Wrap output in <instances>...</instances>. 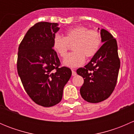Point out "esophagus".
Returning <instances> with one entry per match:
<instances>
[{
    "label": "esophagus",
    "instance_id": "obj_1",
    "mask_svg": "<svg viewBox=\"0 0 134 134\" xmlns=\"http://www.w3.org/2000/svg\"><path fill=\"white\" fill-rule=\"evenodd\" d=\"M72 76L76 75V71L74 69H72Z\"/></svg>",
    "mask_w": 134,
    "mask_h": 134
}]
</instances>
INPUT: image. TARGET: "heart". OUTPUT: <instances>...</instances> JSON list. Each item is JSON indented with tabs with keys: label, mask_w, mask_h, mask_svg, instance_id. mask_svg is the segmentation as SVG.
Wrapping results in <instances>:
<instances>
[{
	"label": "heart",
	"mask_w": 134,
	"mask_h": 134,
	"mask_svg": "<svg viewBox=\"0 0 134 134\" xmlns=\"http://www.w3.org/2000/svg\"><path fill=\"white\" fill-rule=\"evenodd\" d=\"M73 43L74 52L69 54L63 61L65 65L72 68L82 65L86 62V56L90 58L97 53L102 44V37L96 30L79 26L66 30L64 37L55 34L52 45L60 57L65 58L69 47L68 44Z\"/></svg>",
	"instance_id": "1"
}]
</instances>
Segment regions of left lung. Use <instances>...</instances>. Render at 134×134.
I'll return each mask as SVG.
<instances>
[{
    "instance_id": "obj_1",
    "label": "left lung",
    "mask_w": 134,
    "mask_h": 134,
    "mask_svg": "<svg viewBox=\"0 0 134 134\" xmlns=\"http://www.w3.org/2000/svg\"><path fill=\"white\" fill-rule=\"evenodd\" d=\"M100 35L104 44L84 67L76 71L78 75L84 78L80 90L81 96L91 103L102 102L111 94L117 84L120 68L117 41L104 29H101Z\"/></svg>"
}]
</instances>
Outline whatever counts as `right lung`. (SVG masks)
<instances>
[{"instance_id": "obj_1", "label": "right lung", "mask_w": 134, "mask_h": 134, "mask_svg": "<svg viewBox=\"0 0 134 134\" xmlns=\"http://www.w3.org/2000/svg\"><path fill=\"white\" fill-rule=\"evenodd\" d=\"M58 26L48 22L35 24L19 46L18 75L28 95L43 107H51L62 100L64 86L72 75L69 68L61 67L52 48Z\"/></svg>"}]
</instances>
